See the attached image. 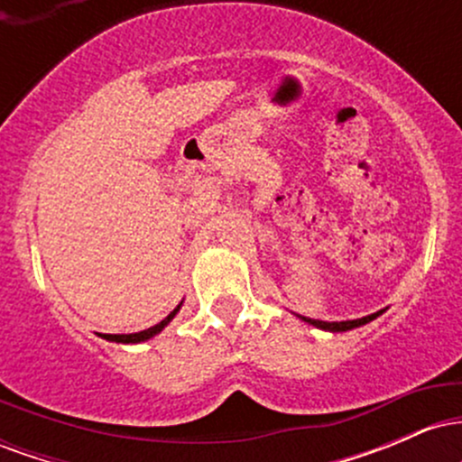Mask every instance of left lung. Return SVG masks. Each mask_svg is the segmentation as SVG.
Wrapping results in <instances>:
<instances>
[{
    "instance_id": "8db88e82",
    "label": "left lung",
    "mask_w": 462,
    "mask_h": 462,
    "mask_svg": "<svg viewBox=\"0 0 462 462\" xmlns=\"http://www.w3.org/2000/svg\"><path fill=\"white\" fill-rule=\"evenodd\" d=\"M383 312L384 310H378V312H374V315L363 317V319H352V321H319V319H309V317H301V319H304L306 323H310V326L321 328V330H328V332H347V330H354V328L365 326V323L374 321L375 317H380Z\"/></svg>"
}]
</instances>
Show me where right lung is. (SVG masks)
Returning a JSON list of instances; mask_svg holds the SVG:
<instances>
[{"label": "right lung", "instance_id": "obj_1", "mask_svg": "<svg viewBox=\"0 0 462 462\" xmlns=\"http://www.w3.org/2000/svg\"><path fill=\"white\" fill-rule=\"evenodd\" d=\"M180 306L182 304H178L176 309H173L171 312H169L167 317H164V319L161 321V323H156V326H152V328H147V330H143V332H134V334H99V337L102 338H106V341H115V343H143V341H147V338H152V337H156L158 332L162 330L164 326H167L169 321L173 319V317L178 315V310H180Z\"/></svg>", "mask_w": 462, "mask_h": 462}]
</instances>
